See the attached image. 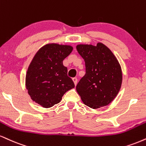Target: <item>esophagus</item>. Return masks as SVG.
Listing matches in <instances>:
<instances>
[{"mask_svg":"<svg viewBox=\"0 0 146 146\" xmlns=\"http://www.w3.org/2000/svg\"><path fill=\"white\" fill-rule=\"evenodd\" d=\"M72 80H73V82H74L75 86H76L77 84H78V79H77L76 78H73V79H72Z\"/></svg>","mask_w":146,"mask_h":146,"instance_id":"esophagus-1","label":"esophagus"}]
</instances>
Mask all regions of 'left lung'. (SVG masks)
I'll list each match as a JSON object with an SVG mask.
<instances>
[{
  "label": "left lung",
  "mask_w": 146,
  "mask_h": 146,
  "mask_svg": "<svg viewBox=\"0 0 146 146\" xmlns=\"http://www.w3.org/2000/svg\"><path fill=\"white\" fill-rule=\"evenodd\" d=\"M76 48L86 65V74L77 85V92L84 104L90 108L106 106L115 99L122 85V70L118 61L101 43L96 46L80 44Z\"/></svg>",
  "instance_id": "left-lung-1"
}]
</instances>
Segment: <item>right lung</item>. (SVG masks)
<instances>
[{
  "label": "right lung",
  "mask_w": 146,
  "mask_h": 146,
  "mask_svg": "<svg viewBox=\"0 0 146 146\" xmlns=\"http://www.w3.org/2000/svg\"><path fill=\"white\" fill-rule=\"evenodd\" d=\"M72 50L71 45L57 43L46 44L38 50L26 75V87L33 101L45 108H51L75 87L62 64Z\"/></svg>",
  "instance_id": "right-lung-1"
}]
</instances>
